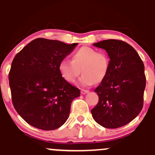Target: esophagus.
<instances>
[{
  "label": "esophagus",
  "mask_w": 155,
  "mask_h": 155,
  "mask_svg": "<svg viewBox=\"0 0 155 155\" xmlns=\"http://www.w3.org/2000/svg\"><path fill=\"white\" fill-rule=\"evenodd\" d=\"M88 90H86V89H81V94H87V93H88Z\"/></svg>",
  "instance_id": "esophagus-1"
}]
</instances>
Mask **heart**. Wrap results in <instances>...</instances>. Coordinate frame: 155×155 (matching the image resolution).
Segmentation results:
<instances>
[{
    "label": "heart",
    "mask_w": 155,
    "mask_h": 155,
    "mask_svg": "<svg viewBox=\"0 0 155 155\" xmlns=\"http://www.w3.org/2000/svg\"><path fill=\"white\" fill-rule=\"evenodd\" d=\"M109 58L104 52H98L91 48L82 47L72 54V61L63 60L59 64L62 77L69 82L76 80L82 72L79 83L90 86L94 82H101L108 72Z\"/></svg>",
    "instance_id": "heart-1"
}]
</instances>
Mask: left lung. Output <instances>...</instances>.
<instances>
[{"label": "left lung", "instance_id": "1", "mask_svg": "<svg viewBox=\"0 0 155 155\" xmlns=\"http://www.w3.org/2000/svg\"><path fill=\"white\" fill-rule=\"evenodd\" d=\"M93 45L106 51L110 60L106 77L94 89L99 101L91 115L105 128H119L135 119L143 107L146 85L144 64L125 41L108 39Z\"/></svg>", "mask_w": 155, "mask_h": 155}]
</instances>
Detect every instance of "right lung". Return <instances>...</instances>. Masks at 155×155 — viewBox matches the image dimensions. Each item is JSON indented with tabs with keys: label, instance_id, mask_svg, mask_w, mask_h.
Returning <instances> with one entry per match:
<instances>
[{
	"label": "right lung",
	"instance_id": "add662e5",
	"mask_svg": "<svg viewBox=\"0 0 155 155\" xmlns=\"http://www.w3.org/2000/svg\"><path fill=\"white\" fill-rule=\"evenodd\" d=\"M77 45L38 38L13 58L9 73L12 101L29 125L54 130L68 119L72 101L80 96V90L62 77L59 64Z\"/></svg>",
	"mask_w": 155,
	"mask_h": 155
}]
</instances>
